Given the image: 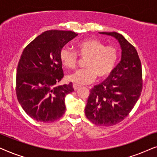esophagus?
<instances>
[{"instance_id":"34e87169","label":"esophagus","mask_w":157,"mask_h":157,"mask_svg":"<svg viewBox=\"0 0 157 157\" xmlns=\"http://www.w3.org/2000/svg\"><path fill=\"white\" fill-rule=\"evenodd\" d=\"M73 87H74V89L75 91H76V90H78L79 88H81V86L76 84V83H74V84H73Z\"/></svg>"}]
</instances>
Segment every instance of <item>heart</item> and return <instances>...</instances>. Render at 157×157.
I'll return each mask as SVG.
<instances>
[{
    "label": "heart",
    "mask_w": 157,
    "mask_h": 157,
    "mask_svg": "<svg viewBox=\"0 0 157 157\" xmlns=\"http://www.w3.org/2000/svg\"><path fill=\"white\" fill-rule=\"evenodd\" d=\"M76 52L81 58L86 59L83 69L68 74L66 79L78 85L87 84L95 80L108 77L114 69L117 63L119 53L112 46H106L99 40L88 38L78 42L76 45ZM60 61L65 68H74L78 57L76 52L64 47L60 51Z\"/></svg>",
    "instance_id": "1"
}]
</instances>
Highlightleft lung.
Returning <instances> with one entry per match:
<instances>
[{"label":"left lung","instance_id":"1","mask_svg":"<svg viewBox=\"0 0 157 157\" xmlns=\"http://www.w3.org/2000/svg\"><path fill=\"white\" fill-rule=\"evenodd\" d=\"M99 33L118 40L121 61L106 80L90 91L85 114L96 125L111 126L125 119L138 101L142 90V71L136 48L121 34Z\"/></svg>","mask_w":157,"mask_h":157}]
</instances>
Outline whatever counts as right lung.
Listing matches in <instances>:
<instances>
[{
    "mask_svg": "<svg viewBox=\"0 0 157 157\" xmlns=\"http://www.w3.org/2000/svg\"><path fill=\"white\" fill-rule=\"evenodd\" d=\"M78 33L51 30L37 36L23 50L16 74V95L29 117L52 122L66 111L65 96L74 91L72 83L56 86L63 77L60 51Z\"/></svg>",
    "mask_w": 157,
    "mask_h": 157,
    "instance_id": "obj_1",
    "label": "right lung"
}]
</instances>
